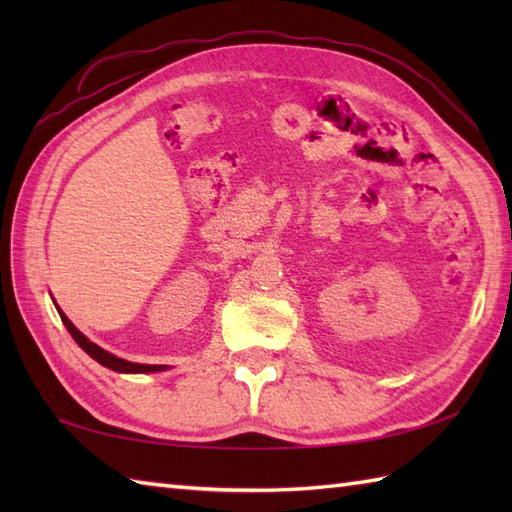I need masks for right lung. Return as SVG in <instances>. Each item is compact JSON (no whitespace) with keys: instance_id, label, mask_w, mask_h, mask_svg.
<instances>
[{"instance_id":"1","label":"right lung","mask_w":512,"mask_h":512,"mask_svg":"<svg viewBox=\"0 0 512 512\" xmlns=\"http://www.w3.org/2000/svg\"><path fill=\"white\" fill-rule=\"evenodd\" d=\"M54 308H57V312H59V317H61V321H63V325L65 328H68V332L72 334V339L79 343V347L81 350L85 352V354H90L96 363H101L103 367H107V369H114V372H118V374H154V372H165V369H169L167 365H143V363H132V361H125V358H118V356H114V354H110L107 350H103V347H99L96 343H92L88 336L85 334H81L79 330H76V325L65 317L63 314V310L57 306V303H54Z\"/></svg>"}]
</instances>
